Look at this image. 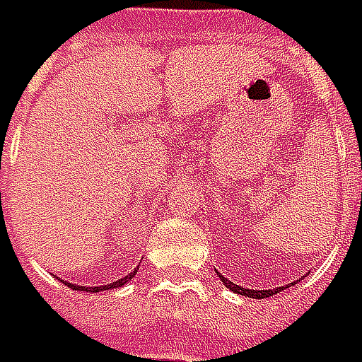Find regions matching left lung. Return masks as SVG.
Listing matches in <instances>:
<instances>
[{
	"label": "left lung",
	"instance_id": "obj_1",
	"mask_svg": "<svg viewBox=\"0 0 362 362\" xmlns=\"http://www.w3.org/2000/svg\"><path fill=\"white\" fill-rule=\"evenodd\" d=\"M218 272V270H216ZM218 276H220V281L224 283V287H228L230 291H235V293H239V296H245V298H253V300H264V298H270V296H274V293H279V291H283L285 287H293L298 281H293V283H287V285H281V287H272V289H247V287H241V285H235L233 281H228L224 274H220L218 272Z\"/></svg>",
	"mask_w": 362,
	"mask_h": 362
}]
</instances>
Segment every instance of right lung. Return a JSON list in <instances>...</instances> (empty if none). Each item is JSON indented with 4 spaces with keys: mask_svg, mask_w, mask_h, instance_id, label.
Returning a JSON list of instances; mask_svg holds the SVG:
<instances>
[{
    "mask_svg": "<svg viewBox=\"0 0 362 362\" xmlns=\"http://www.w3.org/2000/svg\"><path fill=\"white\" fill-rule=\"evenodd\" d=\"M136 272L138 270H134V272H129V274H125L123 279H119V281H112L109 285H98V287H88V285H75V283H66L73 291H90V293H96V291H105V289H117V287H123L127 281H132L134 276H136Z\"/></svg>",
    "mask_w": 362,
    "mask_h": 362,
    "instance_id": "add662e5",
    "label": "right lung"
}]
</instances>
